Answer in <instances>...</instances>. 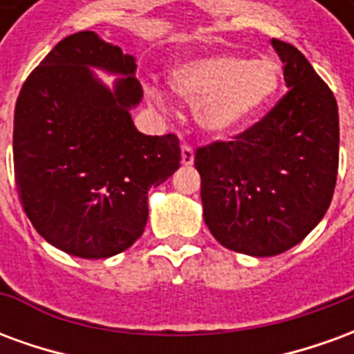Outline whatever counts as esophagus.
Here are the masks:
<instances>
[{
  "mask_svg": "<svg viewBox=\"0 0 354 354\" xmlns=\"http://www.w3.org/2000/svg\"><path fill=\"white\" fill-rule=\"evenodd\" d=\"M193 157H195V153H193V147L189 146V144H184L182 146V165H193Z\"/></svg>",
  "mask_w": 354,
  "mask_h": 354,
  "instance_id": "obj_1",
  "label": "esophagus"
}]
</instances>
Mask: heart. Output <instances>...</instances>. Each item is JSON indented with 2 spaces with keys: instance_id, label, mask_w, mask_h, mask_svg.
Wrapping results in <instances>:
<instances>
[{
  "instance_id": "b5f03b06",
  "label": "heart",
  "mask_w": 354,
  "mask_h": 354,
  "mask_svg": "<svg viewBox=\"0 0 354 354\" xmlns=\"http://www.w3.org/2000/svg\"><path fill=\"white\" fill-rule=\"evenodd\" d=\"M170 85L197 104V119L210 132L225 134L250 123L273 100L281 68L269 58L248 60L237 55H208L170 72ZM159 100V96L155 94Z\"/></svg>"
}]
</instances>
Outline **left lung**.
<instances>
[{"label":"left lung","instance_id":"obj_1","mask_svg":"<svg viewBox=\"0 0 354 354\" xmlns=\"http://www.w3.org/2000/svg\"><path fill=\"white\" fill-rule=\"evenodd\" d=\"M286 94L230 142L197 147L205 222L225 248L277 256L301 243L326 214L339 165L334 93L299 50L273 39Z\"/></svg>","mask_w":354,"mask_h":354}]
</instances>
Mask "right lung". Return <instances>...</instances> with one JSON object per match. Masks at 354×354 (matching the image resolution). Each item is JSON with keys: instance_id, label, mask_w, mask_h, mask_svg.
Here are the masks:
<instances>
[{"instance_id": "add662e5", "label": "right lung", "mask_w": 354, "mask_h": 354, "mask_svg": "<svg viewBox=\"0 0 354 354\" xmlns=\"http://www.w3.org/2000/svg\"><path fill=\"white\" fill-rule=\"evenodd\" d=\"M88 65L123 73L109 91ZM134 58L77 32L28 75L15 106L20 203L37 233L77 258H109L144 233L147 192L180 167L176 134L146 136L129 109L142 98Z\"/></svg>"}]
</instances>
